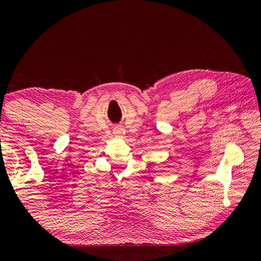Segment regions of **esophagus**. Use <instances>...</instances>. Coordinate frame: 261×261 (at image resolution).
Segmentation results:
<instances>
[{"label":"esophagus","mask_w":261,"mask_h":261,"mask_svg":"<svg viewBox=\"0 0 261 261\" xmlns=\"http://www.w3.org/2000/svg\"><path fill=\"white\" fill-rule=\"evenodd\" d=\"M114 135L116 136V137H122V136L124 135V130L122 129V127H115Z\"/></svg>","instance_id":"obj_1"}]
</instances>
